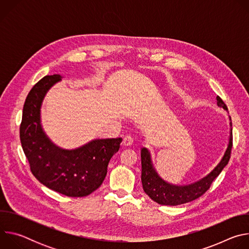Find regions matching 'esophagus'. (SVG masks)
I'll use <instances>...</instances> for the list:
<instances>
[{
  "label": "esophagus",
  "instance_id": "34e87169",
  "mask_svg": "<svg viewBox=\"0 0 249 249\" xmlns=\"http://www.w3.org/2000/svg\"><path fill=\"white\" fill-rule=\"evenodd\" d=\"M133 142H134V139L131 137V136H125L124 138H123V145L125 146V147H129V146H131L132 144H133Z\"/></svg>",
  "mask_w": 249,
  "mask_h": 249
}]
</instances>
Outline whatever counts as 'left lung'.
<instances>
[{
  "mask_svg": "<svg viewBox=\"0 0 249 249\" xmlns=\"http://www.w3.org/2000/svg\"><path fill=\"white\" fill-rule=\"evenodd\" d=\"M217 104L219 107H223L225 110H228L227 105L220 96H217ZM230 121L231 132L229 145L221 161L208 175L203 177L200 180L188 185H173L164 181L154 167L151 153L149 152V150L146 148H142L141 179L145 193L158 204L166 206H177L185 204L201 197L210 188L212 182L215 180L216 177L219 176V174L222 172V170L230 160L231 151L232 147V128L231 117Z\"/></svg>",
  "mask_w": 249,
  "mask_h": 249,
  "instance_id": "8db88e82",
  "label": "left lung"
}]
</instances>
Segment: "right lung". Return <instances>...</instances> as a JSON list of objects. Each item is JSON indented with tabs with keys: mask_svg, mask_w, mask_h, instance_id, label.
I'll use <instances>...</instances> for the list:
<instances>
[{
	"mask_svg": "<svg viewBox=\"0 0 249 249\" xmlns=\"http://www.w3.org/2000/svg\"><path fill=\"white\" fill-rule=\"evenodd\" d=\"M61 79L60 75L46 76L27 94L19 127L20 143L30 170L40 183L69 197H85L102 184L122 138L95 139L74 150L56 146L43 131L40 109L47 91Z\"/></svg>",
	"mask_w": 249,
	"mask_h": 249,
	"instance_id": "add662e5",
	"label": "right lung"
}]
</instances>
